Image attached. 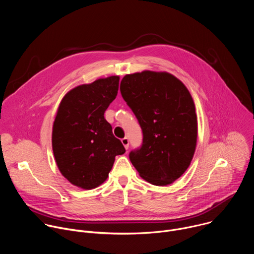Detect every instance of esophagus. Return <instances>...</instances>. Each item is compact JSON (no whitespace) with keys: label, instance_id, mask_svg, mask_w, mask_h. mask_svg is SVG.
<instances>
[{"label":"esophagus","instance_id":"esophagus-1","mask_svg":"<svg viewBox=\"0 0 254 254\" xmlns=\"http://www.w3.org/2000/svg\"><path fill=\"white\" fill-rule=\"evenodd\" d=\"M122 143L124 144V147H125L127 150L128 149V138H127V137L122 138Z\"/></svg>","mask_w":254,"mask_h":254}]
</instances>
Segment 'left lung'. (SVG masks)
Wrapping results in <instances>:
<instances>
[{"label":"left lung","mask_w":254,"mask_h":254,"mask_svg":"<svg viewBox=\"0 0 254 254\" xmlns=\"http://www.w3.org/2000/svg\"><path fill=\"white\" fill-rule=\"evenodd\" d=\"M121 92L142 129V144L129 160L147 182L167 186L193 159L198 135L194 100L185 84L168 72L127 74Z\"/></svg>","instance_id":"obj_1"}]
</instances>
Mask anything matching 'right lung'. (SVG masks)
Here are the masks:
<instances>
[{
  "mask_svg": "<svg viewBox=\"0 0 254 254\" xmlns=\"http://www.w3.org/2000/svg\"><path fill=\"white\" fill-rule=\"evenodd\" d=\"M120 76L99 78L69 90L62 98L52 129V149L64 178L90 190L101 185L116 156L126 153L104 112L119 90Z\"/></svg>",
  "mask_w": 254,
  "mask_h": 254,
  "instance_id": "1",
  "label": "right lung"
}]
</instances>
